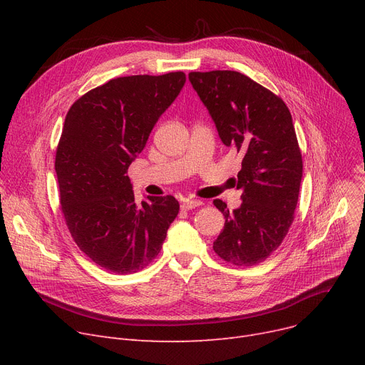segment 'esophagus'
<instances>
[{
	"mask_svg": "<svg viewBox=\"0 0 365 365\" xmlns=\"http://www.w3.org/2000/svg\"><path fill=\"white\" fill-rule=\"evenodd\" d=\"M202 202L200 201V200H185L182 204H180V207H182V210H192V208H195V207H200Z\"/></svg>",
	"mask_w": 365,
	"mask_h": 365,
	"instance_id": "34e87169",
	"label": "esophagus"
}]
</instances>
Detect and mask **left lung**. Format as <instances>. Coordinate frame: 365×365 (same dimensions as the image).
I'll return each instance as SVG.
<instances>
[{
  "label": "left lung",
  "instance_id": "left-lung-1",
  "mask_svg": "<svg viewBox=\"0 0 365 365\" xmlns=\"http://www.w3.org/2000/svg\"><path fill=\"white\" fill-rule=\"evenodd\" d=\"M189 81L223 145L244 157L234 179L242 204L229 212L222 200L213 201L225 216L213 250L237 266L257 264L294 220L303 163L292 113L277 94L237 71L190 72Z\"/></svg>",
  "mask_w": 365,
  "mask_h": 365
}]
</instances>
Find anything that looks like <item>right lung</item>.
Returning <instances> with one entry per match:
<instances>
[{
  "instance_id": "1",
  "label": "right lung",
  "mask_w": 365,
  "mask_h": 365,
  "mask_svg": "<svg viewBox=\"0 0 365 365\" xmlns=\"http://www.w3.org/2000/svg\"><path fill=\"white\" fill-rule=\"evenodd\" d=\"M185 83L183 72L120 76L66 113L54 163L62 213L80 250L106 271L143 269L179 213L171 195L138 204L125 175Z\"/></svg>"
}]
</instances>
